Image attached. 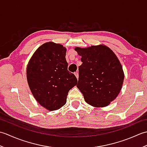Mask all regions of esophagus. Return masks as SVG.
Returning a JSON list of instances; mask_svg holds the SVG:
<instances>
[{"instance_id": "esophagus-1", "label": "esophagus", "mask_w": 147, "mask_h": 147, "mask_svg": "<svg viewBox=\"0 0 147 147\" xmlns=\"http://www.w3.org/2000/svg\"><path fill=\"white\" fill-rule=\"evenodd\" d=\"M74 75H75V76L76 77L77 79H78L79 74H78V72H75V73H74Z\"/></svg>"}]
</instances>
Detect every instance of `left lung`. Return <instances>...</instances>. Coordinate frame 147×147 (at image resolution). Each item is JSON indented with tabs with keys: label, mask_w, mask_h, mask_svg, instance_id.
<instances>
[{
	"label": "left lung",
	"mask_w": 147,
	"mask_h": 147,
	"mask_svg": "<svg viewBox=\"0 0 147 147\" xmlns=\"http://www.w3.org/2000/svg\"><path fill=\"white\" fill-rule=\"evenodd\" d=\"M75 51L83 62L79 67L76 86L87 104L103 107L113 101L119 93L124 81V73L114 53L104 45L91 46Z\"/></svg>",
	"instance_id": "obj_1"
}]
</instances>
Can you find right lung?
Returning <instances> with one entry per match:
<instances>
[{
  "mask_svg": "<svg viewBox=\"0 0 147 147\" xmlns=\"http://www.w3.org/2000/svg\"><path fill=\"white\" fill-rule=\"evenodd\" d=\"M66 49L47 42L34 53L26 69L31 92L39 104L49 111L60 109L66 103L69 90L76 85L74 74L67 70Z\"/></svg>",
  "mask_w": 147,
  "mask_h": 147,
  "instance_id": "1",
  "label": "right lung"
}]
</instances>
